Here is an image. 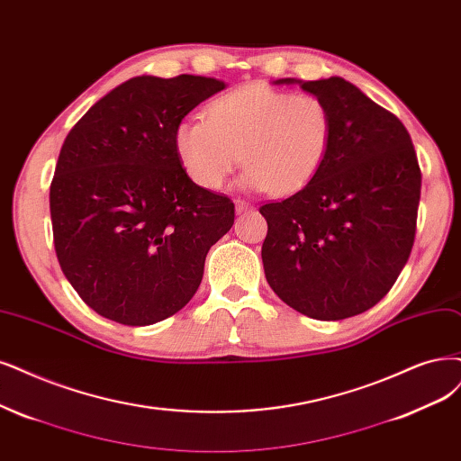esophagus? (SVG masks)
Returning <instances> with one entry per match:
<instances>
[{
    "label": "esophagus",
    "instance_id": "34e87169",
    "mask_svg": "<svg viewBox=\"0 0 461 461\" xmlns=\"http://www.w3.org/2000/svg\"><path fill=\"white\" fill-rule=\"evenodd\" d=\"M235 209L237 212H247V211H252V204L247 203L245 199H235Z\"/></svg>",
    "mask_w": 461,
    "mask_h": 461
}]
</instances>
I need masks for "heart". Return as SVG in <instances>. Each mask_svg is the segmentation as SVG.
<instances>
[{"instance_id": "1", "label": "heart", "mask_w": 461, "mask_h": 461, "mask_svg": "<svg viewBox=\"0 0 461 461\" xmlns=\"http://www.w3.org/2000/svg\"><path fill=\"white\" fill-rule=\"evenodd\" d=\"M334 136L327 102L267 85H245L211 100L204 117L175 127V151L197 185L218 190L243 161L249 190L291 195L325 165Z\"/></svg>"}]
</instances>
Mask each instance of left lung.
<instances>
[{"instance_id": "8db88e82", "label": "left lung", "mask_w": 461, "mask_h": 461, "mask_svg": "<svg viewBox=\"0 0 461 461\" xmlns=\"http://www.w3.org/2000/svg\"><path fill=\"white\" fill-rule=\"evenodd\" d=\"M298 83L327 102L334 136L308 185L260 207L262 262L269 286L293 310L339 321L376 305L411 257L421 170L401 119L353 83Z\"/></svg>"}]
</instances>
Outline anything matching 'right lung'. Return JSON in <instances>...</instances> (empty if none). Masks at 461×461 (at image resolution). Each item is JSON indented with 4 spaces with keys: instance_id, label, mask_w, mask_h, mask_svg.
I'll return each instance as SVG.
<instances>
[{
    "instance_id": "right-lung-1",
    "label": "right lung",
    "mask_w": 461,
    "mask_h": 461,
    "mask_svg": "<svg viewBox=\"0 0 461 461\" xmlns=\"http://www.w3.org/2000/svg\"><path fill=\"white\" fill-rule=\"evenodd\" d=\"M224 87L187 74L132 77L68 132L49 194L55 250L98 315L146 327L194 298L235 204L185 175L175 127Z\"/></svg>"
}]
</instances>
